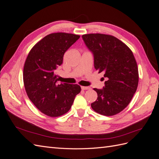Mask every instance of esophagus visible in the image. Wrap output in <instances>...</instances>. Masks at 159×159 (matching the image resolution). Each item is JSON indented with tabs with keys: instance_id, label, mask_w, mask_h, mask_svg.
I'll list each match as a JSON object with an SVG mask.
<instances>
[{
	"instance_id": "34e87169",
	"label": "esophagus",
	"mask_w": 159,
	"mask_h": 159,
	"mask_svg": "<svg viewBox=\"0 0 159 159\" xmlns=\"http://www.w3.org/2000/svg\"><path fill=\"white\" fill-rule=\"evenodd\" d=\"M90 89V87H81V89L82 90H89Z\"/></svg>"
}]
</instances>
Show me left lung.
<instances>
[{
    "label": "left lung",
    "instance_id": "obj_1",
    "mask_svg": "<svg viewBox=\"0 0 159 159\" xmlns=\"http://www.w3.org/2000/svg\"><path fill=\"white\" fill-rule=\"evenodd\" d=\"M83 41L94 57V66L105 80L102 89L97 93L93 109L105 116H112L125 108L136 93L139 83L137 62L131 50L111 35L88 34Z\"/></svg>",
    "mask_w": 159,
    "mask_h": 159
}]
</instances>
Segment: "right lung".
Returning <instances> with one entry per match:
<instances>
[{"label":"right lung","mask_w":159,"mask_h":159,"mask_svg":"<svg viewBox=\"0 0 159 159\" xmlns=\"http://www.w3.org/2000/svg\"><path fill=\"white\" fill-rule=\"evenodd\" d=\"M79 38L74 34H50L34 45L26 58L23 69L26 94L35 107L47 116L65 114L80 92L78 84H58L56 75L65 52Z\"/></svg>","instance_id":"add662e5"}]
</instances>
